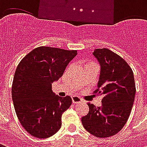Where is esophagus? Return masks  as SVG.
<instances>
[{"instance_id":"1","label":"esophagus","mask_w":147,"mask_h":147,"mask_svg":"<svg viewBox=\"0 0 147 147\" xmlns=\"http://www.w3.org/2000/svg\"><path fill=\"white\" fill-rule=\"evenodd\" d=\"M71 98H72V102H73L74 104H78V103L83 102V100L80 98H79V97H77V96H74Z\"/></svg>"}]
</instances>
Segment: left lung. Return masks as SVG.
<instances>
[{
  "label": "left lung",
  "instance_id": "1",
  "mask_svg": "<svg viewBox=\"0 0 147 147\" xmlns=\"http://www.w3.org/2000/svg\"><path fill=\"white\" fill-rule=\"evenodd\" d=\"M93 55L101 67L95 93L103 98L101 107L88 103L89 113L81 120L91 135L106 138L119 132L129 117L136 91L135 79L127 63L113 51L96 49Z\"/></svg>",
  "mask_w": 147,
  "mask_h": 147
}]
</instances>
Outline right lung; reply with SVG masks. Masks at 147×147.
<instances>
[{
	"label": "right lung",
	"mask_w": 147,
	"mask_h": 147,
	"mask_svg": "<svg viewBox=\"0 0 147 147\" xmlns=\"http://www.w3.org/2000/svg\"><path fill=\"white\" fill-rule=\"evenodd\" d=\"M76 50L40 46L18 64L11 86L14 108L21 125L34 137L45 139L61 127V117L71 105L70 96L56 95L52 83L61 78Z\"/></svg>",
	"instance_id": "add662e5"
}]
</instances>
